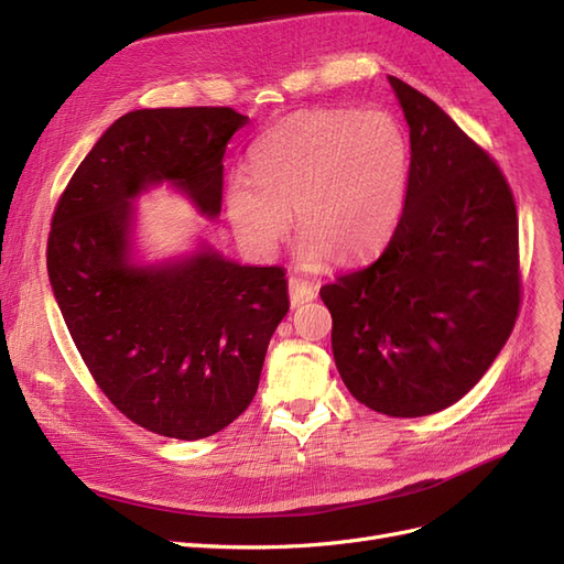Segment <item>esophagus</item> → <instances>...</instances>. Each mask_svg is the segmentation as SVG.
<instances>
[{
    "label": "esophagus",
    "mask_w": 564,
    "mask_h": 564,
    "mask_svg": "<svg viewBox=\"0 0 564 564\" xmlns=\"http://www.w3.org/2000/svg\"><path fill=\"white\" fill-rule=\"evenodd\" d=\"M288 293H290V304H293V306H300L304 302L316 300V288L308 285L300 276H290L288 279Z\"/></svg>",
    "instance_id": "obj_1"
}]
</instances>
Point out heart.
I'll list each match as a JSON object with an SVG mask.
<instances>
[{
	"mask_svg": "<svg viewBox=\"0 0 564 564\" xmlns=\"http://www.w3.org/2000/svg\"><path fill=\"white\" fill-rule=\"evenodd\" d=\"M250 164L253 174H232L225 193L239 241L269 256L293 208L300 260L318 267L332 253L350 262L390 241L406 204L411 143L388 111L308 109L269 128Z\"/></svg>",
	"mask_w": 564,
	"mask_h": 564,
	"instance_id": "b5f03b06",
	"label": "heart"
}]
</instances>
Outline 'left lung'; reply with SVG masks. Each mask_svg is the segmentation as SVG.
Instances as JSON below:
<instances>
[{
    "label": "left lung",
    "mask_w": 564,
    "mask_h": 564,
    "mask_svg": "<svg viewBox=\"0 0 564 564\" xmlns=\"http://www.w3.org/2000/svg\"><path fill=\"white\" fill-rule=\"evenodd\" d=\"M411 139L404 214L379 260L321 288L332 350L360 404L419 419L481 381L520 311L518 216L497 162L388 76Z\"/></svg>",
    "instance_id": "8db88e82"
}]
</instances>
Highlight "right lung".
I'll list each match as a JSON object with an SVG mask.
<instances>
[{
	"label": "right lung",
	"mask_w": 564,
	"mask_h": 564,
	"mask_svg": "<svg viewBox=\"0 0 564 564\" xmlns=\"http://www.w3.org/2000/svg\"><path fill=\"white\" fill-rule=\"evenodd\" d=\"M246 122L229 107L124 113L78 164L51 220L48 279L83 362L124 419L170 440L212 436L253 402L290 308L288 281L283 267H241L212 248L132 264L130 202L172 181L216 218L227 141Z\"/></svg>",
	"instance_id": "obj_1"
}]
</instances>
